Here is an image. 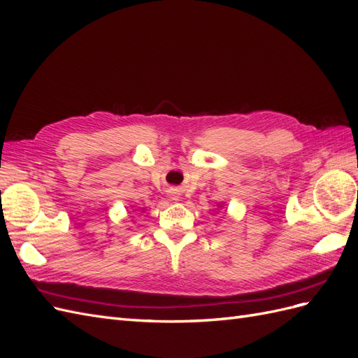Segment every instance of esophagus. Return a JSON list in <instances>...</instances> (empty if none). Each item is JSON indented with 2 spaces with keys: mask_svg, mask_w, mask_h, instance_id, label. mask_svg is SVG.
<instances>
[{
  "mask_svg": "<svg viewBox=\"0 0 358 358\" xmlns=\"http://www.w3.org/2000/svg\"><path fill=\"white\" fill-rule=\"evenodd\" d=\"M170 200H171V201H179V200H180V194H179L178 191L170 192Z\"/></svg>",
  "mask_w": 358,
  "mask_h": 358,
  "instance_id": "1",
  "label": "esophagus"
}]
</instances>
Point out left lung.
<instances>
[{
	"label": "left lung",
	"instance_id": "left-lung-1",
	"mask_svg": "<svg viewBox=\"0 0 358 358\" xmlns=\"http://www.w3.org/2000/svg\"><path fill=\"white\" fill-rule=\"evenodd\" d=\"M218 206H220V208H224V204H222V203H220Z\"/></svg>",
	"mask_w": 358,
	"mask_h": 358
}]
</instances>
